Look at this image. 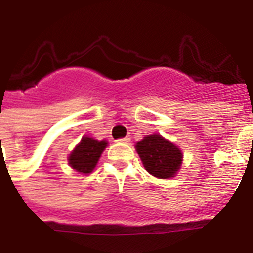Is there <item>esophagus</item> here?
I'll list each match as a JSON object with an SVG mask.
<instances>
[{
	"mask_svg": "<svg viewBox=\"0 0 253 253\" xmlns=\"http://www.w3.org/2000/svg\"><path fill=\"white\" fill-rule=\"evenodd\" d=\"M118 142H119V143H129V142H130V138H128V137L122 138V139H119Z\"/></svg>",
	"mask_w": 253,
	"mask_h": 253,
	"instance_id": "obj_1",
	"label": "esophagus"
}]
</instances>
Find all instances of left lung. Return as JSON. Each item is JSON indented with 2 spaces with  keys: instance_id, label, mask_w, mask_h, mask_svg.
I'll return each instance as SVG.
<instances>
[{
  "instance_id": "left-lung-1",
  "label": "left lung",
  "mask_w": 253,
  "mask_h": 253,
  "mask_svg": "<svg viewBox=\"0 0 253 253\" xmlns=\"http://www.w3.org/2000/svg\"><path fill=\"white\" fill-rule=\"evenodd\" d=\"M143 166L158 178L175 177L182 163V152L160 134H152L135 144Z\"/></svg>"
}]
</instances>
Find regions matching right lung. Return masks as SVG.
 Masks as SVG:
<instances>
[{"label":"right lung","mask_w":253,"mask_h":253,"mask_svg":"<svg viewBox=\"0 0 253 253\" xmlns=\"http://www.w3.org/2000/svg\"><path fill=\"white\" fill-rule=\"evenodd\" d=\"M106 140H96L93 138L84 137L68 157L69 166L82 175H88L99 162L101 153L106 148Z\"/></svg>","instance_id":"1"}]
</instances>
